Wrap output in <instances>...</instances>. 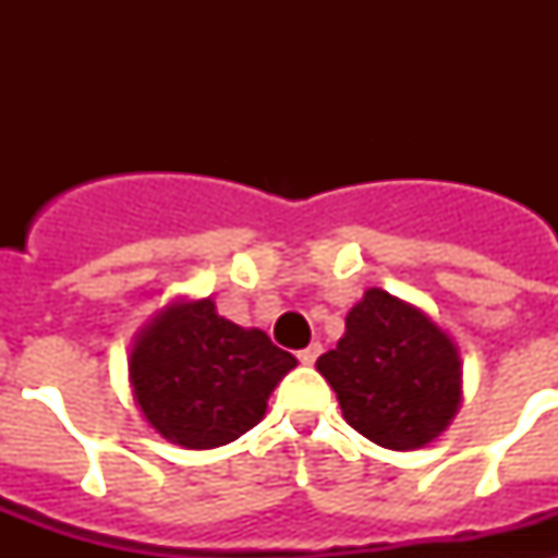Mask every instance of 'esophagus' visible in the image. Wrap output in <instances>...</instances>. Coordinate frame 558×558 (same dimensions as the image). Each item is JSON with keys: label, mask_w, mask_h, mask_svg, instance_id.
I'll list each match as a JSON object with an SVG mask.
<instances>
[{"label": "esophagus", "mask_w": 558, "mask_h": 558, "mask_svg": "<svg viewBox=\"0 0 558 558\" xmlns=\"http://www.w3.org/2000/svg\"><path fill=\"white\" fill-rule=\"evenodd\" d=\"M318 354H322V343H310L307 349H302V352H299V360H302L304 366H313L315 360H318Z\"/></svg>", "instance_id": "34e87169"}]
</instances>
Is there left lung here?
I'll use <instances>...</instances> for the list:
<instances>
[{
    "mask_svg": "<svg viewBox=\"0 0 558 558\" xmlns=\"http://www.w3.org/2000/svg\"><path fill=\"white\" fill-rule=\"evenodd\" d=\"M347 425L386 450H418L450 427L463 399L458 343L416 304L368 288L338 347L318 357Z\"/></svg>",
    "mask_w": 558,
    "mask_h": 558,
    "instance_id": "8db88e82",
    "label": "left lung"
}]
</instances>
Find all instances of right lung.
Wrapping results in <instances>:
<instances>
[{"label": "right lung", "instance_id": "obj_1", "mask_svg": "<svg viewBox=\"0 0 558 558\" xmlns=\"http://www.w3.org/2000/svg\"><path fill=\"white\" fill-rule=\"evenodd\" d=\"M295 363L263 329L218 315L211 299H172L133 335L128 383L161 438L211 450L263 422L268 397Z\"/></svg>", "mask_w": 558, "mask_h": 558}]
</instances>
